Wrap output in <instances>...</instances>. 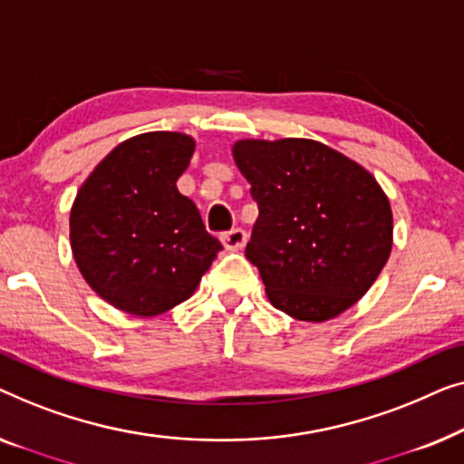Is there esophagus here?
<instances>
[{
	"label": "esophagus",
	"instance_id": "obj_1",
	"mask_svg": "<svg viewBox=\"0 0 464 464\" xmlns=\"http://www.w3.org/2000/svg\"><path fill=\"white\" fill-rule=\"evenodd\" d=\"M220 239H223V244H225L227 250L237 252V250H241V247L246 246L247 233L244 229H231V231H227V233L220 235Z\"/></svg>",
	"mask_w": 464,
	"mask_h": 464
}]
</instances>
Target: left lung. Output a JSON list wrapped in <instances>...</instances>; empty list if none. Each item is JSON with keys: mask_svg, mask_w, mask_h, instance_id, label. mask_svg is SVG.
I'll return each mask as SVG.
<instances>
[{"mask_svg": "<svg viewBox=\"0 0 464 464\" xmlns=\"http://www.w3.org/2000/svg\"><path fill=\"white\" fill-rule=\"evenodd\" d=\"M233 160L258 204L246 258L271 304L300 322L353 306L393 246V214L374 176L309 139L237 140Z\"/></svg>", "mask_w": 464, "mask_h": 464, "instance_id": "1", "label": "left lung"}]
</instances>
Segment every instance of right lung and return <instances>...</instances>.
<instances>
[{
	"label": "right lung",
	"instance_id": "add662e5",
	"mask_svg": "<svg viewBox=\"0 0 464 464\" xmlns=\"http://www.w3.org/2000/svg\"><path fill=\"white\" fill-rule=\"evenodd\" d=\"M195 140L147 132L117 145L71 208V250L90 288L115 309L153 317L193 295L223 244L176 180Z\"/></svg>",
	"mask_w": 464,
	"mask_h": 464
}]
</instances>
